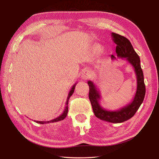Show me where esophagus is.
<instances>
[{
	"instance_id": "34e87169",
	"label": "esophagus",
	"mask_w": 159,
	"mask_h": 159,
	"mask_svg": "<svg viewBox=\"0 0 159 159\" xmlns=\"http://www.w3.org/2000/svg\"><path fill=\"white\" fill-rule=\"evenodd\" d=\"M81 78L84 79V80H88L89 78H90L91 77V71L88 70H85L84 71H83L82 74H81Z\"/></svg>"
}]
</instances>
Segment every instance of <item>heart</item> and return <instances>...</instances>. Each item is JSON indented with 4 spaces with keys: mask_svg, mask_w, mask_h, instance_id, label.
I'll use <instances>...</instances> for the list:
<instances>
[{
    "mask_svg": "<svg viewBox=\"0 0 159 159\" xmlns=\"http://www.w3.org/2000/svg\"><path fill=\"white\" fill-rule=\"evenodd\" d=\"M95 51L96 52H101L102 51V47L100 45H97L95 48Z\"/></svg>",
    "mask_w": 159,
    "mask_h": 159,
    "instance_id": "heart-1",
    "label": "heart"
}]
</instances>
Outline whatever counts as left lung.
<instances>
[{
    "label": "left lung",
    "mask_w": 159,
    "mask_h": 159,
    "mask_svg": "<svg viewBox=\"0 0 159 159\" xmlns=\"http://www.w3.org/2000/svg\"><path fill=\"white\" fill-rule=\"evenodd\" d=\"M112 40L117 44L116 54L119 58H125L134 70L137 78V90L133 100L125 106L117 110L111 111L101 106V95L95 84L88 81L89 92V98L93 113L98 118L103 121L113 123H123L134 116L142 104L145 95V85L144 83L143 72L141 67L140 57L133 49L131 43L127 38L116 33H111ZM116 59L111 55V60Z\"/></svg>",
    "instance_id": "obj_1"
}]
</instances>
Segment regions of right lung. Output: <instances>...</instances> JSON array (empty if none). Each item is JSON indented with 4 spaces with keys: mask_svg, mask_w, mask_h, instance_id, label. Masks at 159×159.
<instances>
[{
    "mask_svg": "<svg viewBox=\"0 0 159 159\" xmlns=\"http://www.w3.org/2000/svg\"><path fill=\"white\" fill-rule=\"evenodd\" d=\"M77 83H75L73 86H72V88H71L70 92L68 93V98H67V99H66V107H65V109H64V111H63V113H62L59 117H57L54 119L51 120V121H35L36 123H40V124H45V123H54V122H57V121H61V120H64L66 116H67V114H68V101H69V99L71 97V96L72 95V94L74 93V89H75V87Z\"/></svg>",
    "mask_w": 159,
    "mask_h": 159,
    "instance_id": "right-lung-1",
    "label": "right lung"
}]
</instances>
